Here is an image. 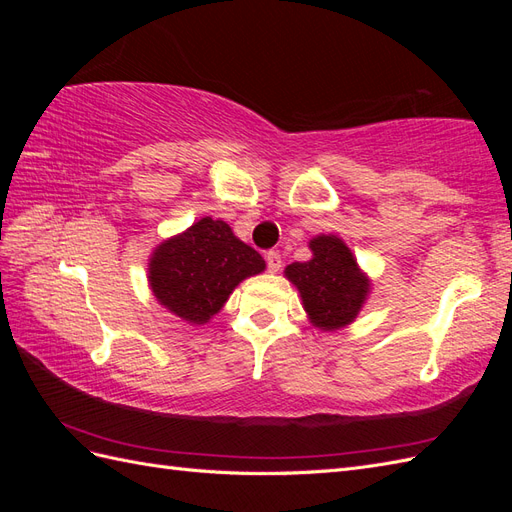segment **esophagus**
I'll return each mask as SVG.
<instances>
[{
	"label": "esophagus",
	"mask_w": 512,
	"mask_h": 512,
	"mask_svg": "<svg viewBox=\"0 0 512 512\" xmlns=\"http://www.w3.org/2000/svg\"><path fill=\"white\" fill-rule=\"evenodd\" d=\"M265 258H267V267H269L271 273H277V271L282 269V256H280V252L271 250V252L265 254Z\"/></svg>",
	"instance_id": "1"
}]
</instances>
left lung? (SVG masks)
<instances>
[{
  "label": "left lung",
  "mask_w": 512,
  "mask_h": 512,
  "mask_svg": "<svg viewBox=\"0 0 512 512\" xmlns=\"http://www.w3.org/2000/svg\"><path fill=\"white\" fill-rule=\"evenodd\" d=\"M309 247L314 258L292 262L286 277L299 288L305 312L316 327L324 331L346 327L359 314L369 282L342 239L320 235Z\"/></svg>",
  "instance_id": "8db88e82"
}]
</instances>
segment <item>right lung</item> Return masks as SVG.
<instances>
[{
    "label": "right lung",
    "mask_w": 512,
    "mask_h": 512,
    "mask_svg": "<svg viewBox=\"0 0 512 512\" xmlns=\"http://www.w3.org/2000/svg\"><path fill=\"white\" fill-rule=\"evenodd\" d=\"M265 271L254 247L239 241L226 222L203 218L153 252L149 282L175 316L203 324L220 312L245 277Z\"/></svg>",
    "instance_id": "right-lung-1"
}]
</instances>
